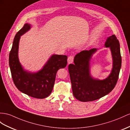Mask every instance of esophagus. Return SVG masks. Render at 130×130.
Wrapping results in <instances>:
<instances>
[{
    "instance_id": "1",
    "label": "esophagus",
    "mask_w": 130,
    "mask_h": 130,
    "mask_svg": "<svg viewBox=\"0 0 130 130\" xmlns=\"http://www.w3.org/2000/svg\"><path fill=\"white\" fill-rule=\"evenodd\" d=\"M74 56H72V55L69 56V57H68V64H71V63L73 62V61H74Z\"/></svg>"
}]
</instances>
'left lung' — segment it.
I'll use <instances>...</instances> for the list:
<instances>
[{
    "mask_svg": "<svg viewBox=\"0 0 130 130\" xmlns=\"http://www.w3.org/2000/svg\"><path fill=\"white\" fill-rule=\"evenodd\" d=\"M105 46L111 49L113 68L110 75L104 80L93 79L89 75V60L95 48L82 51L76 54L74 64L69 65V71L74 97L84 102L93 101L109 93L117 83L121 66V56L119 40L115 35L106 39Z\"/></svg>",
    "mask_w": 130,
    "mask_h": 130,
    "instance_id": "1",
    "label": "left lung"
}]
</instances>
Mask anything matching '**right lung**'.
I'll return each mask as SVG.
<instances>
[{
  "label": "right lung",
  "instance_id": "1",
  "mask_svg": "<svg viewBox=\"0 0 130 130\" xmlns=\"http://www.w3.org/2000/svg\"><path fill=\"white\" fill-rule=\"evenodd\" d=\"M30 25L25 24L16 33L9 54V66L15 86L21 92L30 97L43 99L52 92L59 69L68 64L66 55H53L39 72L31 74L23 70L18 59L19 43L20 36L28 31Z\"/></svg>",
  "mask_w": 130,
  "mask_h": 130
}]
</instances>
